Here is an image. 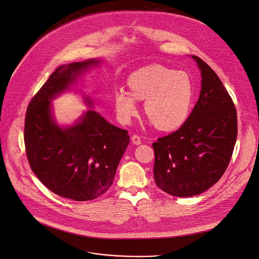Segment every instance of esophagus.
<instances>
[{
	"label": "esophagus",
	"instance_id": "1",
	"mask_svg": "<svg viewBox=\"0 0 259 259\" xmlns=\"http://www.w3.org/2000/svg\"><path fill=\"white\" fill-rule=\"evenodd\" d=\"M131 140H132V142H133L134 144H136V145L141 144V138H140V136H138V135H136V134L132 135Z\"/></svg>",
	"mask_w": 259,
	"mask_h": 259
}]
</instances>
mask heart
Segmentation results:
<instances>
[{
    "instance_id": "obj_1",
    "label": "heart",
    "mask_w": 259,
    "mask_h": 259,
    "mask_svg": "<svg viewBox=\"0 0 259 259\" xmlns=\"http://www.w3.org/2000/svg\"><path fill=\"white\" fill-rule=\"evenodd\" d=\"M127 82L130 93L119 90L114 97L116 112L123 123H129L137 114L135 99L145 100L144 112L159 130H175L187 121L194 89L186 72L153 64L131 73Z\"/></svg>"
}]
</instances>
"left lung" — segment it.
<instances>
[{
    "label": "left lung",
    "mask_w": 259,
    "mask_h": 259,
    "mask_svg": "<svg viewBox=\"0 0 259 259\" xmlns=\"http://www.w3.org/2000/svg\"><path fill=\"white\" fill-rule=\"evenodd\" d=\"M201 71L199 99L187 121L152 143L156 186L177 197L198 195L227 169L237 138L235 105L215 72L192 56Z\"/></svg>",
    "instance_id": "left-lung-1"
}]
</instances>
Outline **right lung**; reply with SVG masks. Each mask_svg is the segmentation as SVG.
<instances>
[{
	"label": "right lung",
	"instance_id": "1",
	"mask_svg": "<svg viewBox=\"0 0 259 259\" xmlns=\"http://www.w3.org/2000/svg\"><path fill=\"white\" fill-rule=\"evenodd\" d=\"M100 63L90 59L58 67L32 98L25 116L24 143L32 171L52 192L75 201L96 199L110 188L130 140L127 130L94 110L68 127L54 120L51 101ZM84 101L93 107L90 98Z\"/></svg>",
	"mask_w": 259,
	"mask_h": 259
}]
</instances>
